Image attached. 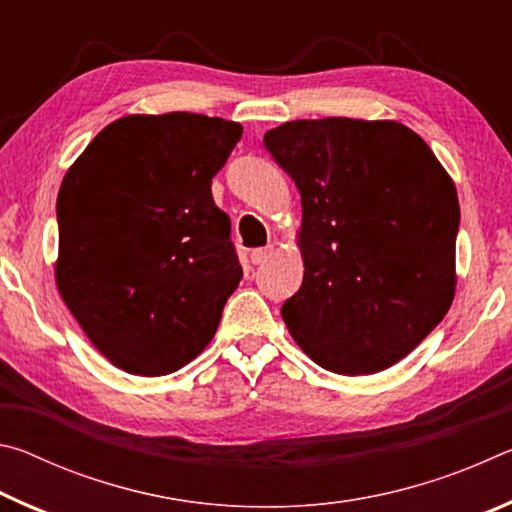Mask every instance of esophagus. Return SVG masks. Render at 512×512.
<instances>
[{"label": "esophagus", "mask_w": 512, "mask_h": 512, "mask_svg": "<svg viewBox=\"0 0 512 512\" xmlns=\"http://www.w3.org/2000/svg\"><path fill=\"white\" fill-rule=\"evenodd\" d=\"M273 255V246H266V248H255L253 253H250V262L253 264H262V262H266L268 257Z\"/></svg>", "instance_id": "34e87169"}]
</instances>
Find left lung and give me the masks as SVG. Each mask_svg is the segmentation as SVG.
Masks as SVG:
<instances>
[{
  "label": "left lung",
  "instance_id": "left-lung-1",
  "mask_svg": "<svg viewBox=\"0 0 512 512\" xmlns=\"http://www.w3.org/2000/svg\"><path fill=\"white\" fill-rule=\"evenodd\" d=\"M264 146L296 183L302 287L282 318L336 375L391 368L445 318L456 291L454 180L393 119H298Z\"/></svg>",
  "mask_w": 512,
  "mask_h": 512
}]
</instances>
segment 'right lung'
Here are the masks:
<instances>
[{
    "instance_id": "1",
    "label": "right lung",
    "mask_w": 512,
    "mask_h": 512,
    "mask_svg": "<svg viewBox=\"0 0 512 512\" xmlns=\"http://www.w3.org/2000/svg\"><path fill=\"white\" fill-rule=\"evenodd\" d=\"M237 121L128 115L94 137L58 192L56 287L112 366L158 377L196 359L244 271L212 178Z\"/></svg>"
}]
</instances>
